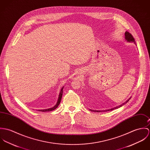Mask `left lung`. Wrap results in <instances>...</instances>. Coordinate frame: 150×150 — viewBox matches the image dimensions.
<instances>
[{
	"label": "left lung",
	"mask_w": 150,
	"mask_h": 150,
	"mask_svg": "<svg viewBox=\"0 0 150 150\" xmlns=\"http://www.w3.org/2000/svg\"><path fill=\"white\" fill-rule=\"evenodd\" d=\"M125 39H126V40L127 41H129V42H134V44H136V42H135V41H134V38H133V36H132V35L131 34V33H129V32H126L125 33ZM131 98H129V100H127L125 103H122V105H120V106H117L116 108H113V109H109V110H102V111H100V110H90L91 111H93V112H107V111H110V110H114V109H117V108H120V107H121L122 105H124V104H125L126 103H127L129 100H130Z\"/></svg>",
	"instance_id": "1"
}]
</instances>
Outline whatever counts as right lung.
<instances>
[{"mask_svg":"<svg viewBox=\"0 0 150 150\" xmlns=\"http://www.w3.org/2000/svg\"><path fill=\"white\" fill-rule=\"evenodd\" d=\"M63 88H64V86H63V87L61 89V91H60V94H59V98H58V100H57V103H56V105L54 106H53V108H50V109H44V110H38V111H40V112H50V111H52V110H54L55 109H56L57 107H58V106L59 105V104H60V101H61V100H62V95H63Z\"/></svg>","mask_w":150,"mask_h":150,"instance_id":"obj_1","label":"right lung"}]
</instances>
